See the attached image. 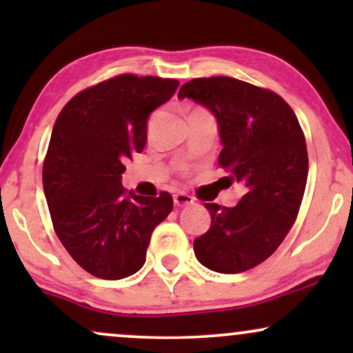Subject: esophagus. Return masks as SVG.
Segmentation results:
<instances>
[{
    "mask_svg": "<svg viewBox=\"0 0 353 353\" xmlns=\"http://www.w3.org/2000/svg\"><path fill=\"white\" fill-rule=\"evenodd\" d=\"M194 204V199L188 194L179 192V194H174V205L176 208H188V205Z\"/></svg>",
    "mask_w": 353,
    "mask_h": 353,
    "instance_id": "34e87169",
    "label": "esophagus"
}]
</instances>
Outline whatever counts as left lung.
Returning <instances> with one entry per match:
<instances>
[{"label":"left lung","mask_w":353,"mask_h":353,"mask_svg":"<svg viewBox=\"0 0 353 353\" xmlns=\"http://www.w3.org/2000/svg\"><path fill=\"white\" fill-rule=\"evenodd\" d=\"M217 119L219 165L247 192L234 208L208 202L210 228L194 241L197 261L239 274L269 259L297 217L309 174L305 137L281 96L228 76L199 78L179 89Z\"/></svg>","instance_id":"obj_1"}]
</instances>
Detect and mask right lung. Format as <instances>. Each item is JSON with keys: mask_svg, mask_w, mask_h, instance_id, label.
<instances>
[{"mask_svg": "<svg viewBox=\"0 0 353 353\" xmlns=\"http://www.w3.org/2000/svg\"><path fill=\"white\" fill-rule=\"evenodd\" d=\"M179 81L121 74L76 94L56 119L43 188L61 244L86 272L117 281L145 262L152 230L172 210L171 194L125 192L124 163L148 141V119Z\"/></svg>", "mask_w": 353, "mask_h": 353, "instance_id": "add662e5", "label": "right lung"}]
</instances>
